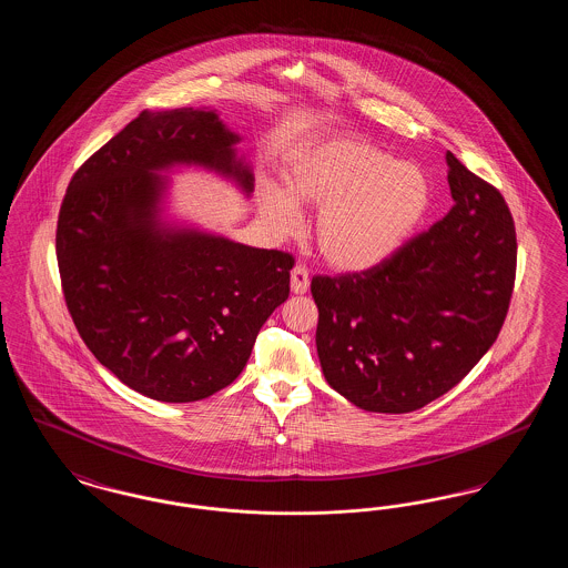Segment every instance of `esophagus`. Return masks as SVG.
<instances>
[{
	"mask_svg": "<svg viewBox=\"0 0 568 568\" xmlns=\"http://www.w3.org/2000/svg\"><path fill=\"white\" fill-rule=\"evenodd\" d=\"M308 283H311V278H308V271H306L304 266H296V268L292 271V292L297 294V296L306 294Z\"/></svg>",
	"mask_w": 568,
	"mask_h": 568,
	"instance_id": "obj_1",
	"label": "esophagus"
}]
</instances>
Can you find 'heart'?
Instances as JSON below:
<instances>
[{"label":"heart","instance_id":"heart-1","mask_svg":"<svg viewBox=\"0 0 568 568\" xmlns=\"http://www.w3.org/2000/svg\"><path fill=\"white\" fill-rule=\"evenodd\" d=\"M424 174L364 138H334L297 153L283 172V190H260V213L290 236L297 206H322L315 243L338 271H368L396 253L428 209Z\"/></svg>","mask_w":568,"mask_h":568}]
</instances>
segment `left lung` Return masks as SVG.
Instances as JSON below:
<instances>
[{
    "instance_id": "8db88e82",
    "label": "left lung",
    "mask_w": 568,
    "mask_h": 568,
    "mask_svg": "<svg viewBox=\"0 0 568 568\" xmlns=\"http://www.w3.org/2000/svg\"><path fill=\"white\" fill-rule=\"evenodd\" d=\"M454 206L364 272L315 276L325 381L373 413H410L486 355L514 294V216L494 185L447 151Z\"/></svg>"
}]
</instances>
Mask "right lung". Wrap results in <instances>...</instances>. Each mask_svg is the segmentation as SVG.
Here are the masks:
<instances>
[{
	"label": "right lung",
	"mask_w": 568,
	"mask_h": 568,
	"mask_svg": "<svg viewBox=\"0 0 568 568\" xmlns=\"http://www.w3.org/2000/svg\"><path fill=\"white\" fill-rule=\"evenodd\" d=\"M241 135L215 110L140 112L72 176L57 221L68 311L114 377L160 403H195L243 373L294 257L162 219L174 165L253 191Z\"/></svg>",
	"instance_id": "1"
}]
</instances>
